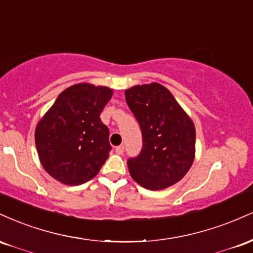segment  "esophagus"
<instances>
[{"label":"esophagus","mask_w":253,"mask_h":253,"mask_svg":"<svg viewBox=\"0 0 253 253\" xmlns=\"http://www.w3.org/2000/svg\"><path fill=\"white\" fill-rule=\"evenodd\" d=\"M124 145H120V146H117L115 147V152H117V155H123L124 153Z\"/></svg>","instance_id":"esophagus-1"}]
</instances>
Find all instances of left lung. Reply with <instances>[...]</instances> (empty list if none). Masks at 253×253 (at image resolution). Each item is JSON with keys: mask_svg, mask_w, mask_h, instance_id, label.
<instances>
[{"mask_svg": "<svg viewBox=\"0 0 253 253\" xmlns=\"http://www.w3.org/2000/svg\"><path fill=\"white\" fill-rule=\"evenodd\" d=\"M126 102L143 134V149L127 161L141 187L162 190L181 181L195 158V126L175 97L159 83L134 85Z\"/></svg>", "mask_w": 253, "mask_h": 253, "instance_id": "1", "label": "left lung"}]
</instances>
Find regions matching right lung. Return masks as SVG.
<instances>
[{
  "label": "right lung",
  "mask_w": 253,
  "mask_h": 253,
  "mask_svg": "<svg viewBox=\"0 0 253 253\" xmlns=\"http://www.w3.org/2000/svg\"><path fill=\"white\" fill-rule=\"evenodd\" d=\"M113 90L89 83L60 92L37 125L36 146L43 169L57 181L80 185L94 178L109 156V129L100 119Z\"/></svg>",
  "instance_id": "1"
}]
</instances>
